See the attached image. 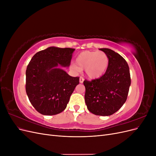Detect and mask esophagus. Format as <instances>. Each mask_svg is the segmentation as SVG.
Here are the masks:
<instances>
[{"mask_svg":"<svg viewBox=\"0 0 156 156\" xmlns=\"http://www.w3.org/2000/svg\"><path fill=\"white\" fill-rule=\"evenodd\" d=\"M84 78L83 77H81L79 78V83H83V81H84Z\"/></svg>","mask_w":156,"mask_h":156,"instance_id":"34e87169","label":"esophagus"}]
</instances>
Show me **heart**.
Masks as SVG:
<instances>
[{"label":"heart","instance_id":"obj_1","mask_svg":"<svg viewBox=\"0 0 156 156\" xmlns=\"http://www.w3.org/2000/svg\"><path fill=\"white\" fill-rule=\"evenodd\" d=\"M108 66V58L103 51H86L80 53L75 60V64L71 66L75 72L85 69L90 79H98L105 74Z\"/></svg>","mask_w":156,"mask_h":156}]
</instances>
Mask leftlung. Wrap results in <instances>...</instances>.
<instances>
[{
  "mask_svg": "<svg viewBox=\"0 0 156 156\" xmlns=\"http://www.w3.org/2000/svg\"><path fill=\"white\" fill-rule=\"evenodd\" d=\"M107 55L108 66L102 77L83 84L87 108L93 114L110 116L124 105L131 84L129 68L126 60L119 53L107 48L100 49Z\"/></svg>",
  "mask_w": 156,
  "mask_h": 156,
  "instance_id": "obj_1",
  "label": "left lung"
}]
</instances>
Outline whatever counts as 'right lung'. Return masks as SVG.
<instances>
[{"instance_id":"add662e5","label":"right lung","mask_w":156,"mask_h":156,"mask_svg":"<svg viewBox=\"0 0 156 156\" xmlns=\"http://www.w3.org/2000/svg\"><path fill=\"white\" fill-rule=\"evenodd\" d=\"M75 49L49 47L36 53L26 70V92L35 109L55 115L66 108L79 77L70 76L60 65L68 67Z\"/></svg>"}]
</instances>
